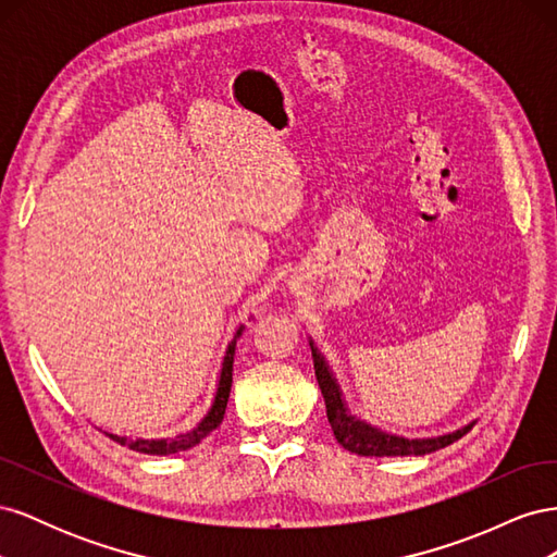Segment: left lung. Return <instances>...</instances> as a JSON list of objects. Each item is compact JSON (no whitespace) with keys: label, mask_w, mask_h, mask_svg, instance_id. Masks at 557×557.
<instances>
[{"label":"left lung","mask_w":557,"mask_h":557,"mask_svg":"<svg viewBox=\"0 0 557 557\" xmlns=\"http://www.w3.org/2000/svg\"><path fill=\"white\" fill-rule=\"evenodd\" d=\"M311 356H313V369L315 379L320 385V393L325 397L327 407V420L332 425V432L346 450L364 455V458H395V455H428L440 450L444 446H450L453 442L462 440V436L476 425V420H471L465 428L440 434V436H425V440H409V436L391 434L381 428L369 425L367 420L350 413L348 404L344 399V393L339 387V381L332 374V369L325 360L323 352L315 348V344L309 339Z\"/></svg>","instance_id":"left-lung-1"}]
</instances>
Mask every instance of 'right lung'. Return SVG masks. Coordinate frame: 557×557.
<instances>
[{
  "label": "right lung",
  "instance_id": "right-lung-1",
  "mask_svg": "<svg viewBox=\"0 0 557 557\" xmlns=\"http://www.w3.org/2000/svg\"><path fill=\"white\" fill-rule=\"evenodd\" d=\"M244 332V325H239V330L234 332L232 342L225 348L223 356V364H221V374H218V383H215V395L211 407L207 411V416L199 420L195 428H190L188 432H181L176 436H166V440H127V436H117V434H109L113 442H117L121 446H127L132 450L139 453H148V455H172V453H181L188 450L193 446H197L205 436H209L218 425L223 423L225 416V407L230 399V387H232V364H234V350H237V339Z\"/></svg>",
  "mask_w": 557,
  "mask_h": 557
}]
</instances>
